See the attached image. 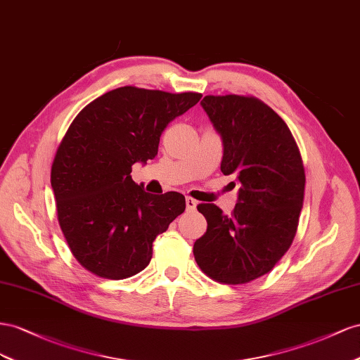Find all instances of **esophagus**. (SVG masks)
I'll return each mask as SVG.
<instances>
[{
    "instance_id": "34e87169",
    "label": "esophagus",
    "mask_w": 360,
    "mask_h": 360,
    "mask_svg": "<svg viewBox=\"0 0 360 360\" xmlns=\"http://www.w3.org/2000/svg\"><path fill=\"white\" fill-rule=\"evenodd\" d=\"M186 205H187V211H194L198 207V202L194 200L193 198H187L186 199Z\"/></svg>"
}]
</instances>
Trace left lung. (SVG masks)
Masks as SVG:
<instances>
[{
    "label": "left lung",
    "instance_id": "obj_1",
    "mask_svg": "<svg viewBox=\"0 0 360 360\" xmlns=\"http://www.w3.org/2000/svg\"><path fill=\"white\" fill-rule=\"evenodd\" d=\"M221 139L223 174L240 184L231 215L212 203L194 259L211 279L240 285L273 270L290 249L304 198V169L290 128L253 96H205L200 102ZM235 182L233 187H235Z\"/></svg>",
    "mask_w": 360,
    "mask_h": 360
}]
</instances>
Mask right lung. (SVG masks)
<instances>
[{"instance_id": "add662e5", "label": "right lung", "mask_w": 360, "mask_h": 360, "mask_svg": "<svg viewBox=\"0 0 360 360\" xmlns=\"http://www.w3.org/2000/svg\"><path fill=\"white\" fill-rule=\"evenodd\" d=\"M200 98L125 86L91 101L70 123L51 187L60 228L86 270L116 281L140 273L157 235L186 210L181 193L137 186L131 167L155 158L162 131Z\"/></svg>"}]
</instances>
